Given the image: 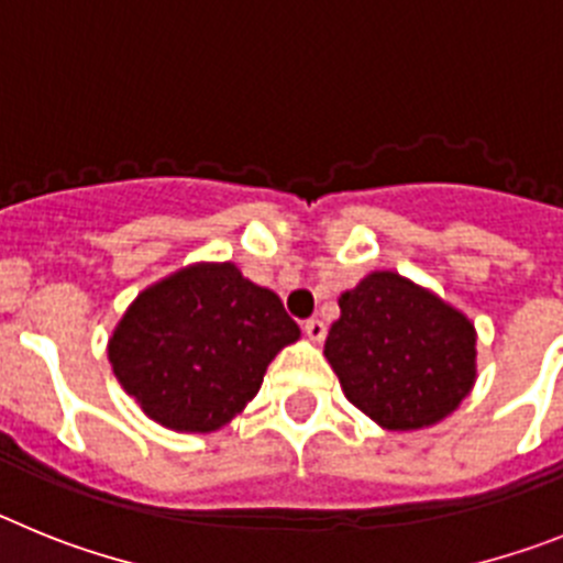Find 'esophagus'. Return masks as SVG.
Segmentation results:
<instances>
[{
    "instance_id": "1",
    "label": "esophagus",
    "mask_w": 563,
    "mask_h": 563,
    "mask_svg": "<svg viewBox=\"0 0 563 563\" xmlns=\"http://www.w3.org/2000/svg\"><path fill=\"white\" fill-rule=\"evenodd\" d=\"M305 335L310 338L312 343L324 341V335H327L324 321H318V318H310V321H305Z\"/></svg>"
}]
</instances>
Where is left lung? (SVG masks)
I'll return each mask as SVG.
<instances>
[{
	"mask_svg": "<svg viewBox=\"0 0 563 563\" xmlns=\"http://www.w3.org/2000/svg\"><path fill=\"white\" fill-rule=\"evenodd\" d=\"M324 357L346 400L386 431L437 426L476 383V327L429 287L372 271L338 296Z\"/></svg>",
	"mask_w": 563,
	"mask_h": 563,
	"instance_id": "left-lung-1",
	"label": "left lung"
}]
</instances>
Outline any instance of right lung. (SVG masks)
<instances>
[{
	"label": "right lung",
	"instance_id": "right-lung-1",
	"mask_svg": "<svg viewBox=\"0 0 563 563\" xmlns=\"http://www.w3.org/2000/svg\"><path fill=\"white\" fill-rule=\"evenodd\" d=\"M301 330L233 262H194L137 292L107 343L112 372L148 420L208 434L245 411Z\"/></svg>",
	"mask_w": 563,
	"mask_h": 563
}]
</instances>
